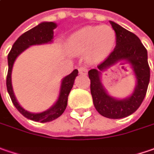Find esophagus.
I'll use <instances>...</instances> for the list:
<instances>
[{
  "label": "esophagus",
  "mask_w": 154,
  "mask_h": 154,
  "mask_svg": "<svg viewBox=\"0 0 154 154\" xmlns=\"http://www.w3.org/2000/svg\"><path fill=\"white\" fill-rule=\"evenodd\" d=\"M78 71H79V74H81V75H87V73H88V70L85 67H80L78 69Z\"/></svg>",
  "instance_id": "obj_1"
}]
</instances>
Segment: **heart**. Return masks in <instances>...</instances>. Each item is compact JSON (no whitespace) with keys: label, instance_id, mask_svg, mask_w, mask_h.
<instances>
[{"label":"heart","instance_id":"heart-1","mask_svg":"<svg viewBox=\"0 0 154 154\" xmlns=\"http://www.w3.org/2000/svg\"><path fill=\"white\" fill-rule=\"evenodd\" d=\"M116 42V33L109 26H85L71 33L65 45L71 54L84 53L87 62L97 64L110 54Z\"/></svg>","mask_w":154,"mask_h":154}]
</instances>
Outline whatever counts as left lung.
Segmentation results:
<instances>
[{"label":"left lung","mask_w":154,"mask_h":154,"mask_svg":"<svg viewBox=\"0 0 154 154\" xmlns=\"http://www.w3.org/2000/svg\"><path fill=\"white\" fill-rule=\"evenodd\" d=\"M116 33V48L97 69L89 71L90 92L97 112L110 119H121L134 113L142 103L150 81L147 51L133 32L109 21ZM119 62L128 63L137 78V85L129 97L120 99L110 96L101 84V72Z\"/></svg>","instance_id":"8db88e82"}]
</instances>
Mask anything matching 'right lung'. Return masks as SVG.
<instances>
[{
	"instance_id": "right-lung-1",
	"label": "right lung",
	"mask_w": 154,
	"mask_h": 154,
	"mask_svg": "<svg viewBox=\"0 0 154 154\" xmlns=\"http://www.w3.org/2000/svg\"><path fill=\"white\" fill-rule=\"evenodd\" d=\"M57 27L55 22H41L29 31L24 32L22 35L18 38L13 45V47L8 56V70L7 76V89L10 96L11 100L19 112L27 119L39 122H49L60 116L67 107L68 96L73 87L75 78L78 74V70H74L70 75L64 77L61 81L59 95L56 103L50 109L41 113H32L23 109L18 103L14 96L13 86H12V70L16 58L24 51L26 50L32 45L51 43L53 39V30Z\"/></svg>"
}]
</instances>
